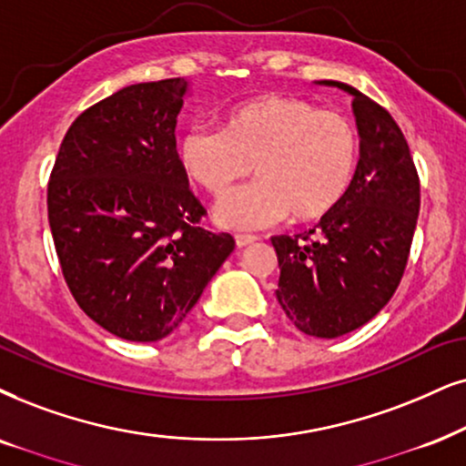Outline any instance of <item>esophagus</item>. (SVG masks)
<instances>
[{"label": "esophagus", "mask_w": 466, "mask_h": 466, "mask_svg": "<svg viewBox=\"0 0 466 466\" xmlns=\"http://www.w3.org/2000/svg\"><path fill=\"white\" fill-rule=\"evenodd\" d=\"M237 245L238 247H247V245H251V243H256L258 240V237H253V234H237Z\"/></svg>", "instance_id": "obj_1"}]
</instances>
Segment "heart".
Instances as JSON below:
<instances>
[{
    "label": "heart",
    "mask_w": 466,
    "mask_h": 466,
    "mask_svg": "<svg viewBox=\"0 0 466 466\" xmlns=\"http://www.w3.org/2000/svg\"><path fill=\"white\" fill-rule=\"evenodd\" d=\"M359 150L355 122L341 111L318 109L290 94H260L232 105L221 128H187L178 139V165L215 199L253 169L258 180L223 199L217 221L260 228L286 215L309 223L333 213L355 180Z\"/></svg>",
    "instance_id": "b5f03b06"
}]
</instances>
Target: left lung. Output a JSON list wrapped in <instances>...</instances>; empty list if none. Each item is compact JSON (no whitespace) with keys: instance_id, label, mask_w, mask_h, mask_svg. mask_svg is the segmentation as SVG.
I'll list each match as a JSON object with an SVG mask.
<instances>
[{"instance_id":"obj_1","label":"left lung","mask_w":466,"mask_h":466,"mask_svg":"<svg viewBox=\"0 0 466 466\" xmlns=\"http://www.w3.org/2000/svg\"><path fill=\"white\" fill-rule=\"evenodd\" d=\"M361 152L350 191L308 234L273 237L277 301L299 331L333 339L350 333L398 290L420 215V176L390 111L352 86Z\"/></svg>"}]
</instances>
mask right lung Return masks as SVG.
<instances>
[{"label": "right lung", "instance_id": "right-lung-1", "mask_svg": "<svg viewBox=\"0 0 466 466\" xmlns=\"http://www.w3.org/2000/svg\"><path fill=\"white\" fill-rule=\"evenodd\" d=\"M189 81L135 84L64 135L46 187L62 275L105 331L157 341L182 325L234 249L199 226L206 208L178 165L176 117Z\"/></svg>", "mask_w": 466, "mask_h": 466}]
</instances>
